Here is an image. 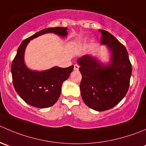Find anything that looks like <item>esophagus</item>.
Instances as JSON below:
<instances>
[{"instance_id": "1", "label": "esophagus", "mask_w": 146, "mask_h": 146, "mask_svg": "<svg viewBox=\"0 0 146 146\" xmlns=\"http://www.w3.org/2000/svg\"><path fill=\"white\" fill-rule=\"evenodd\" d=\"M78 68H79V66H78V65L75 64L74 65V70H78Z\"/></svg>"}]
</instances>
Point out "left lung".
I'll return each instance as SVG.
<instances>
[{
    "instance_id": "8db88e82",
    "label": "left lung",
    "mask_w": 146,
    "mask_h": 146,
    "mask_svg": "<svg viewBox=\"0 0 146 146\" xmlns=\"http://www.w3.org/2000/svg\"><path fill=\"white\" fill-rule=\"evenodd\" d=\"M100 44L111 52V62L103 66L97 58L86 55L78 60L82 75L80 93L86 106L97 111H104L116 106L126 95L130 85L132 66L128 51L113 35L104 30Z\"/></svg>"
}]
</instances>
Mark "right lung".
<instances>
[{"instance_id":"1","label":"right lung","mask_w":146,"mask_h":146,"mask_svg":"<svg viewBox=\"0 0 146 146\" xmlns=\"http://www.w3.org/2000/svg\"><path fill=\"white\" fill-rule=\"evenodd\" d=\"M67 29L56 27L41 30L25 39L17 50L11 65L14 88L25 103L33 107L46 108L57 102L61 93L62 84L68 78L73 66L64 68L56 66L43 71L30 70L24 62L25 48L30 40L45 33H53L61 37H66Z\"/></svg>"}]
</instances>
